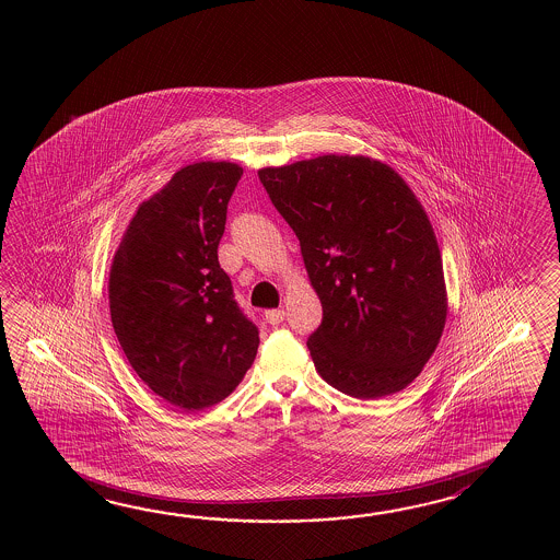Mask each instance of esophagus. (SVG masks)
Wrapping results in <instances>:
<instances>
[{"instance_id": "esophagus-1", "label": "esophagus", "mask_w": 560, "mask_h": 560, "mask_svg": "<svg viewBox=\"0 0 560 560\" xmlns=\"http://www.w3.org/2000/svg\"><path fill=\"white\" fill-rule=\"evenodd\" d=\"M264 318H266V322H268V324H272V326H276V324H280V322L284 320V310H266V312H264Z\"/></svg>"}]
</instances>
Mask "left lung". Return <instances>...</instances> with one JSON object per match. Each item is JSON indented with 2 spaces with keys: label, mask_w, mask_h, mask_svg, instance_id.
Returning a JSON list of instances; mask_svg holds the SVG:
<instances>
[{
  "label": "left lung",
  "mask_w": 560,
  "mask_h": 560,
  "mask_svg": "<svg viewBox=\"0 0 560 560\" xmlns=\"http://www.w3.org/2000/svg\"><path fill=\"white\" fill-rule=\"evenodd\" d=\"M300 240L324 318L308 338L324 381L360 400L405 390L441 342L448 294L429 214L370 155L326 154L258 170Z\"/></svg>",
  "instance_id": "obj_1"
}]
</instances>
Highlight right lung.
I'll list each match as a JSON object with an SVG mask.
<instances>
[{
    "mask_svg": "<svg viewBox=\"0 0 560 560\" xmlns=\"http://www.w3.org/2000/svg\"><path fill=\"white\" fill-rule=\"evenodd\" d=\"M234 162L179 167L143 200L109 266L112 326L131 369L184 412L222 402L258 352V330L218 262Z\"/></svg>",
    "mask_w": 560,
    "mask_h": 560,
    "instance_id": "add662e5",
    "label": "right lung"
}]
</instances>
